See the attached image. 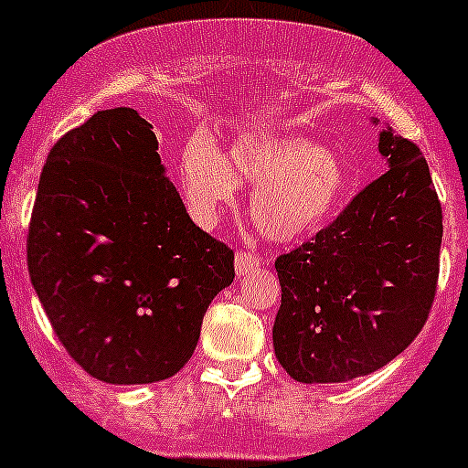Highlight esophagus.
<instances>
[{
    "label": "esophagus",
    "mask_w": 468,
    "mask_h": 468,
    "mask_svg": "<svg viewBox=\"0 0 468 468\" xmlns=\"http://www.w3.org/2000/svg\"><path fill=\"white\" fill-rule=\"evenodd\" d=\"M260 264H262L260 255L246 253V250H239L237 262H234V270H237V276L241 279V276H246V274H250V271L258 270Z\"/></svg>",
    "instance_id": "34e87169"
}]
</instances>
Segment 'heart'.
Instances as JSON below:
<instances>
[{"mask_svg": "<svg viewBox=\"0 0 468 468\" xmlns=\"http://www.w3.org/2000/svg\"><path fill=\"white\" fill-rule=\"evenodd\" d=\"M185 198L198 222H210L255 185L253 225L271 241H297L328 225L351 189L345 156L297 135L243 133L222 154L206 135H194L180 154Z\"/></svg>", "mask_w": 468, "mask_h": 468, "instance_id": "b5f03b06", "label": "heart"}]
</instances>
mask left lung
<instances>
[{"label": "left lung", "instance_id": "1", "mask_svg": "<svg viewBox=\"0 0 468 468\" xmlns=\"http://www.w3.org/2000/svg\"><path fill=\"white\" fill-rule=\"evenodd\" d=\"M378 150L387 171L316 239L276 260L281 307L271 337L295 382L375 373L415 340L431 309L443 213L427 159L388 126Z\"/></svg>", "mask_w": 468, "mask_h": 468}]
</instances>
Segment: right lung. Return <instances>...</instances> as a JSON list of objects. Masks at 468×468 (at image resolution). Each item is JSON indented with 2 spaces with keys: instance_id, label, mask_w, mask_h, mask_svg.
I'll use <instances>...</instances> for the list:
<instances>
[{
  "instance_id": "1",
  "label": "right lung",
  "mask_w": 468,
  "mask_h": 468,
  "mask_svg": "<svg viewBox=\"0 0 468 468\" xmlns=\"http://www.w3.org/2000/svg\"><path fill=\"white\" fill-rule=\"evenodd\" d=\"M152 123L114 107L53 144L27 270L58 340L107 384L168 379L192 358L234 253L198 229L166 177Z\"/></svg>"
}]
</instances>
